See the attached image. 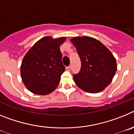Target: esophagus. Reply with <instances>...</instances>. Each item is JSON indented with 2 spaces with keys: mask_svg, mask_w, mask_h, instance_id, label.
<instances>
[{
  "mask_svg": "<svg viewBox=\"0 0 134 134\" xmlns=\"http://www.w3.org/2000/svg\"><path fill=\"white\" fill-rule=\"evenodd\" d=\"M66 70L68 71H70L71 70V66H68V67H66Z\"/></svg>",
  "mask_w": 134,
  "mask_h": 134,
  "instance_id": "obj_1",
  "label": "esophagus"
}]
</instances>
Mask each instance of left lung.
Listing matches in <instances>:
<instances>
[{
  "label": "left lung",
  "instance_id": "left-lung-1",
  "mask_svg": "<svg viewBox=\"0 0 134 134\" xmlns=\"http://www.w3.org/2000/svg\"><path fill=\"white\" fill-rule=\"evenodd\" d=\"M81 61L78 74H73L76 85L87 93H99L107 87L117 70L115 58L101 42L91 37L71 39Z\"/></svg>",
  "mask_w": 134,
  "mask_h": 134
}]
</instances>
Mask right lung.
Listing matches in <instances>:
<instances>
[{
	"mask_svg": "<svg viewBox=\"0 0 134 134\" xmlns=\"http://www.w3.org/2000/svg\"><path fill=\"white\" fill-rule=\"evenodd\" d=\"M66 37H45L37 41L25 54L21 66V75L27 88L34 94L52 93L59 85L65 70L60 46Z\"/></svg>",
	"mask_w": 134,
	"mask_h": 134,
	"instance_id": "1",
	"label": "right lung"
}]
</instances>
